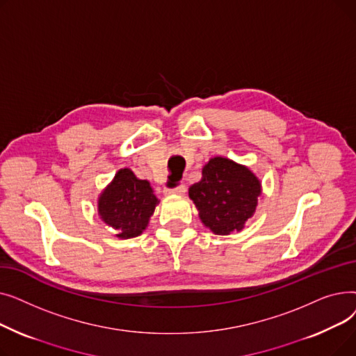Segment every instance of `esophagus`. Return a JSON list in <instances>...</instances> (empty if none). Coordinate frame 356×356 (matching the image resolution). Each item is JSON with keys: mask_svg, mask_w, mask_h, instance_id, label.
<instances>
[{"mask_svg": "<svg viewBox=\"0 0 356 356\" xmlns=\"http://www.w3.org/2000/svg\"><path fill=\"white\" fill-rule=\"evenodd\" d=\"M165 195H184L186 193V186L184 184H177L175 188H165L164 189Z\"/></svg>", "mask_w": 356, "mask_h": 356, "instance_id": "34e87169", "label": "esophagus"}]
</instances>
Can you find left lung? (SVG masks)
<instances>
[{
	"label": "left lung",
	"mask_w": 356,
	"mask_h": 356,
	"mask_svg": "<svg viewBox=\"0 0 356 356\" xmlns=\"http://www.w3.org/2000/svg\"><path fill=\"white\" fill-rule=\"evenodd\" d=\"M261 183L250 168L215 157L203 167L202 180L189 189L202 222L218 235L244 228L255 212Z\"/></svg>",
	"instance_id": "obj_1"
}]
</instances>
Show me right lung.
Returning <instances> with one entry per match:
<instances>
[{"label": "right lung", "mask_w": 356, "mask_h": 356, "mask_svg": "<svg viewBox=\"0 0 356 356\" xmlns=\"http://www.w3.org/2000/svg\"><path fill=\"white\" fill-rule=\"evenodd\" d=\"M159 199L147 180H140L129 168L120 170L102 192L98 211L105 223L122 239L138 236L147 227Z\"/></svg>", "instance_id": "add662e5"}]
</instances>
